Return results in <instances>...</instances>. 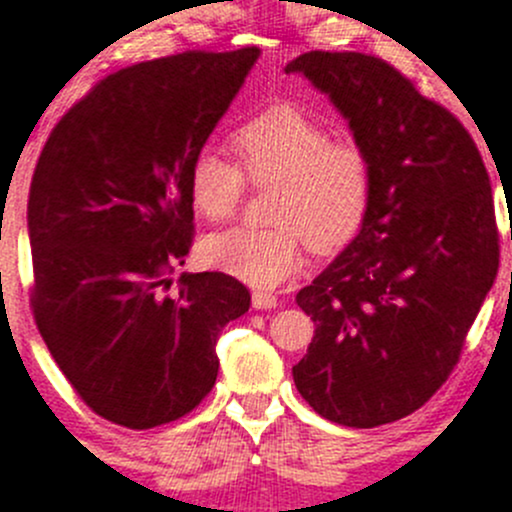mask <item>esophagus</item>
<instances>
[{
	"instance_id": "1",
	"label": "esophagus",
	"mask_w": 512,
	"mask_h": 512,
	"mask_svg": "<svg viewBox=\"0 0 512 512\" xmlns=\"http://www.w3.org/2000/svg\"><path fill=\"white\" fill-rule=\"evenodd\" d=\"M252 307L255 310H272V307H277V297L272 295V292H252Z\"/></svg>"
}]
</instances>
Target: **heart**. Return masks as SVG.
<instances>
[{"label": "heart", "mask_w": 512, "mask_h": 512, "mask_svg": "<svg viewBox=\"0 0 512 512\" xmlns=\"http://www.w3.org/2000/svg\"><path fill=\"white\" fill-rule=\"evenodd\" d=\"M232 147L240 167L212 147L192 157V207L207 220H227L240 207L247 177L252 185H277L270 202L277 227L215 232L202 242L207 265L272 290L300 272L307 242L327 255L357 235L372 200V167L360 145L332 140L320 119L277 104L235 130Z\"/></svg>", "instance_id": "b5f03b06"}]
</instances>
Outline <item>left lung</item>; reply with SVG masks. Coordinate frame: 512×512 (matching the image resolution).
Here are the masks:
<instances>
[{
  "instance_id": "8db88e82",
  "label": "left lung",
  "mask_w": 512,
  "mask_h": 512,
  "mask_svg": "<svg viewBox=\"0 0 512 512\" xmlns=\"http://www.w3.org/2000/svg\"><path fill=\"white\" fill-rule=\"evenodd\" d=\"M285 72L330 97L372 167L360 232L297 292L315 337L292 377L332 423H395L448 380L498 275L488 170L463 124L382 59L305 52Z\"/></svg>"
}]
</instances>
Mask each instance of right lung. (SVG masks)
<instances>
[{"mask_svg":"<svg viewBox=\"0 0 512 512\" xmlns=\"http://www.w3.org/2000/svg\"><path fill=\"white\" fill-rule=\"evenodd\" d=\"M257 47L182 52L109 74L49 135L32 187V312L79 398L122 428L180 420L217 380V337L250 310L225 272H182L187 172Z\"/></svg>","mask_w":512,"mask_h":512,"instance_id":"right-lung-1","label":"right lung"}]
</instances>
